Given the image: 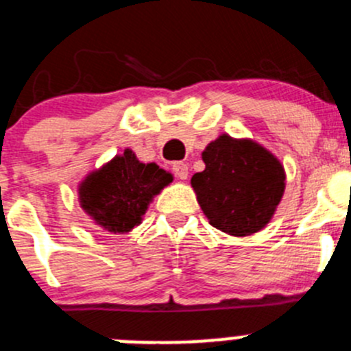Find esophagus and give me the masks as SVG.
Returning <instances> with one entry per match:
<instances>
[{
	"instance_id": "1",
	"label": "esophagus",
	"mask_w": 351,
	"mask_h": 351,
	"mask_svg": "<svg viewBox=\"0 0 351 351\" xmlns=\"http://www.w3.org/2000/svg\"><path fill=\"white\" fill-rule=\"evenodd\" d=\"M172 172L182 180L187 179V174H189V171H187V164H184V162H176V164L172 165Z\"/></svg>"
}]
</instances>
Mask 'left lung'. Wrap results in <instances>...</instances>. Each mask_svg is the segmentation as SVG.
<instances>
[{"instance_id":"8db88e82","label":"left lung","mask_w":351,"mask_h":351,"mask_svg":"<svg viewBox=\"0 0 351 351\" xmlns=\"http://www.w3.org/2000/svg\"><path fill=\"white\" fill-rule=\"evenodd\" d=\"M201 158L204 171L191 177V186L210 225L234 237L263 230L285 193L287 174L276 155L251 138L223 133Z\"/></svg>"}]
</instances>
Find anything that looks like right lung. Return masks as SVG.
<instances>
[{"mask_svg":"<svg viewBox=\"0 0 351 351\" xmlns=\"http://www.w3.org/2000/svg\"><path fill=\"white\" fill-rule=\"evenodd\" d=\"M174 180L157 164H143L126 148L78 184V201L86 217L110 234H128L143 221L148 206Z\"/></svg>","mask_w":351,"mask_h":351,"instance_id":"obj_1","label":"right lung"}]
</instances>
